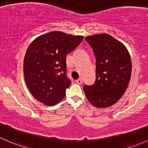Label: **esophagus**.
I'll return each mask as SVG.
<instances>
[{"label":"esophagus","mask_w":148,"mask_h":148,"mask_svg":"<svg viewBox=\"0 0 148 148\" xmlns=\"http://www.w3.org/2000/svg\"><path fill=\"white\" fill-rule=\"evenodd\" d=\"M76 83H77V84H79V85H81L82 83H83V81H82L81 78H79V79H77V80H76Z\"/></svg>","instance_id":"1"}]
</instances>
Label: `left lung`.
Listing matches in <instances>:
<instances>
[{
  "instance_id": "obj_1",
  "label": "left lung",
  "mask_w": 148,
  "mask_h": 148,
  "mask_svg": "<svg viewBox=\"0 0 148 148\" xmlns=\"http://www.w3.org/2000/svg\"><path fill=\"white\" fill-rule=\"evenodd\" d=\"M96 58V79L83 87L85 96L95 107H110L121 98L130 83L132 63L127 48L107 33L85 38Z\"/></svg>"
}]
</instances>
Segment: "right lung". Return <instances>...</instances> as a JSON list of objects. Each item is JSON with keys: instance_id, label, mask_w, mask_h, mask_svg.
Masks as SVG:
<instances>
[{"instance_id": "add662e5", "label": "right lung", "mask_w": 148, "mask_h": 148, "mask_svg": "<svg viewBox=\"0 0 148 148\" xmlns=\"http://www.w3.org/2000/svg\"><path fill=\"white\" fill-rule=\"evenodd\" d=\"M83 36L52 31L36 38L23 61L25 81L37 100L46 106L60 103L71 82L66 76L67 54L77 48Z\"/></svg>"}]
</instances>
